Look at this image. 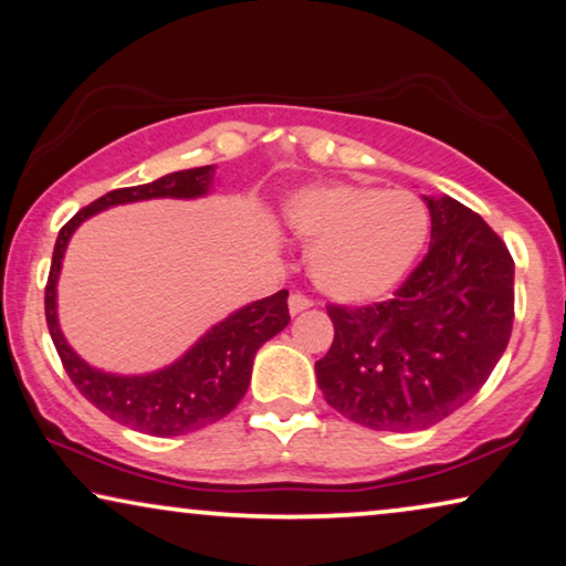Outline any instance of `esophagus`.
Here are the masks:
<instances>
[{
	"mask_svg": "<svg viewBox=\"0 0 566 566\" xmlns=\"http://www.w3.org/2000/svg\"><path fill=\"white\" fill-rule=\"evenodd\" d=\"M307 307H313V300L305 297V294H300V292L290 294V313H292V315H300V313H305Z\"/></svg>",
	"mask_w": 566,
	"mask_h": 566,
	"instance_id": "esophagus-1",
	"label": "esophagus"
}]
</instances>
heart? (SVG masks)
<instances>
[{"mask_svg":"<svg viewBox=\"0 0 566 566\" xmlns=\"http://www.w3.org/2000/svg\"><path fill=\"white\" fill-rule=\"evenodd\" d=\"M286 220L310 249V274L338 302H377L412 272L431 233L426 202L364 185H315L294 192Z\"/></svg>","mask_w":566,"mask_h":566,"instance_id":"heart-1","label":"heart"}]
</instances>
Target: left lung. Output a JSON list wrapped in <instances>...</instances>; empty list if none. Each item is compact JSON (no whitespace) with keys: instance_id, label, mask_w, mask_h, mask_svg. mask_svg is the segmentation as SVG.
Listing matches in <instances>:
<instances>
[{"instance_id":"obj_1","label":"left lung","mask_w":566,"mask_h":566,"mask_svg":"<svg viewBox=\"0 0 566 566\" xmlns=\"http://www.w3.org/2000/svg\"><path fill=\"white\" fill-rule=\"evenodd\" d=\"M431 245L395 297L331 305L336 328L315 361L325 402L374 431H423L480 392L513 331L515 264L480 214L423 195Z\"/></svg>"}]
</instances>
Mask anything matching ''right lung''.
I'll list each match as a JSON object with an SVG mask.
<instances>
[{
    "mask_svg": "<svg viewBox=\"0 0 566 566\" xmlns=\"http://www.w3.org/2000/svg\"><path fill=\"white\" fill-rule=\"evenodd\" d=\"M212 181L214 166H197V169L166 174V177L140 187L113 189V192L94 200L61 228L45 284L48 331H51L63 369L78 392L120 426L140 433L161 436V439L185 436L218 423L243 400L256 352L290 325V310H286V294L290 292L282 290L272 297L238 307L226 321L205 331V336L197 338L177 361L164 366V369L148 374H113L84 361L69 346L59 325V290L55 286H59L63 253H66L71 235L92 214L117 205L164 200V197L197 200V197L210 195Z\"/></svg>",
    "mask_w": 566,
    "mask_h": 566,
    "instance_id": "add662e5",
    "label": "right lung"
}]
</instances>
